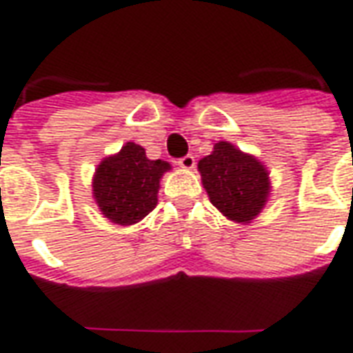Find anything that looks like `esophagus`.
Segmentation results:
<instances>
[{
	"label": "esophagus",
	"instance_id": "obj_1",
	"mask_svg": "<svg viewBox=\"0 0 353 353\" xmlns=\"http://www.w3.org/2000/svg\"><path fill=\"white\" fill-rule=\"evenodd\" d=\"M194 164H196V161H194V157H192V154H187V157H183V159H179V161H177V166L183 170H192L194 168Z\"/></svg>",
	"mask_w": 353,
	"mask_h": 353
}]
</instances>
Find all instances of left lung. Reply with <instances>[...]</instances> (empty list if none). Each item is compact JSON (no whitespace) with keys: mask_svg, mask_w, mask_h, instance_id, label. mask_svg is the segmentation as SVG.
I'll return each instance as SVG.
<instances>
[{"mask_svg":"<svg viewBox=\"0 0 353 353\" xmlns=\"http://www.w3.org/2000/svg\"><path fill=\"white\" fill-rule=\"evenodd\" d=\"M199 172L210 202L240 225L259 217L272 192L265 164L230 141L215 143L212 154L199 161Z\"/></svg>","mask_w":353,"mask_h":353,"instance_id":"left-lung-1","label":"left lung"}]
</instances>
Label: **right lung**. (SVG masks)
Returning <instances> with one entry per match:
<instances>
[{"label": "right lung", "mask_w": 353, "mask_h": 353, "mask_svg": "<svg viewBox=\"0 0 353 353\" xmlns=\"http://www.w3.org/2000/svg\"><path fill=\"white\" fill-rule=\"evenodd\" d=\"M170 170V162L151 161L143 147L126 141L119 153L105 157L94 172V202L111 223L136 225L154 210L161 179Z\"/></svg>", "instance_id": "1"}]
</instances>
